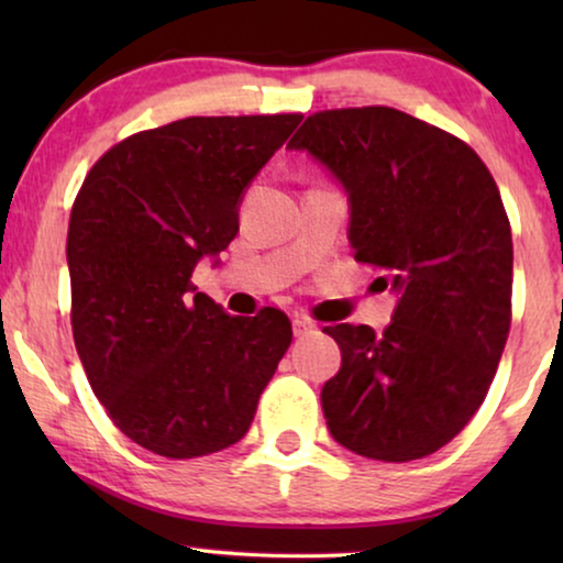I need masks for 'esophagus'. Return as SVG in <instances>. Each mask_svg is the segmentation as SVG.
Returning <instances> with one entry per match:
<instances>
[{
    "mask_svg": "<svg viewBox=\"0 0 563 563\" xmlns=\"http://www.w3.org/2000/svg\"><path fill=\"white\" fill-rule=\"evenodd\" d=\"M291 328H295L297 338H305L307 333H312V330H314V322L307 320V318H295V320H291Z\"/></svg>",
    "mask_w": 563,
    "mask_h": 563,
    "instance_id": "obj_1",
    "label": "esophagus"
}]
</instances>
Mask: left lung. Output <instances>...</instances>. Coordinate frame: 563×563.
<instances>
[{
	"mask_svg": "<svg viewBox=\"0 0 563 563\" xmlns=\"http://www.w3.org/2000/svg\"><path fill=\"white\" fill-rule=\"evenodd\" d=\"M289 148L343 184L353 256L399 291L384 333L322 330L343 356L320 395L330 433L366 459L430 456L479 410L510 333L512 233L497 184L461 137L395 107L314 112Z\"/></svg>",
	"mask_w": 563,
	"mask_h": 563,
	"instance_id": "left-lung-1",
	"label": "left lung"
}]
</instances>
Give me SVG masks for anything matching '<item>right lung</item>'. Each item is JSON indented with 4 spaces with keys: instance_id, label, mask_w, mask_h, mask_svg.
Wrapping results in <instances>:
<instances>
[{
    "instance_id": "1",
    "label": "right lung",
    "mask_w": 563,
    "mask_h": 563,
    "mask_svg": "<svg viewBox=\"0 0 563 563\" xmlns=\"http://www.w3.org/2000/svg\"><path fill=\"white\" fill-rule=\"evenodd\" d=\"M302 114L184 118L141 130L91 166L71 207L66 258L76 353L110 420L166 459L249 433L291 343L264 307L228 314L191 272L238 233V205Z\"/></svg>"
}]
</instances>
